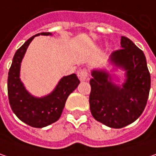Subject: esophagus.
I'll list each match as a JSON object with an SVG mask.
<instances>
[{
	"instance_id": "34e87169",
	"label": "esophagus",
	"mask_w": 156,
	"mask_h": 156,
	"mask_svg": "<svg viewBox=\"0 0 156 156\" xmlns=\"http://www.w3.org/2000/svg\"><path fill=\"white\" fill-rule=\"evenodd\" d=\"M89 76V71L86 69V68H83V69H81L78 73V78L81 81H85L88 79Z\"/></svg>"
}]
</instances>
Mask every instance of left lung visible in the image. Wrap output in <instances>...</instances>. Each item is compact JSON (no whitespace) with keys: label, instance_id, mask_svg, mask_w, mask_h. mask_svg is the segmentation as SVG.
Masks as SVG:
<instances>
[{"label":"left lung","instance_id":"8db88e82","mask_svg":"<svg viewBox=\"0 0 156 156\" xmlns=\"http://www.w3.org/2000/svg\"><path fill=\"white\" fill-rule=\"evenodd\" d=\"M121 49L112 52L110 59L127 71L122 87L109 79V74L92 71L89 98L90 112L97 121L120 129L135 122L146 107L150 90V73L143 51L129 39L122 36Z\"/></svg>","mask_w":156,"mask_h":156}]
</instances>
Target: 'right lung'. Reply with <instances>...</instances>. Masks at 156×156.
Returning <instances> with one entry per match:
<instances>
[{
	"instance_id": "add662e5",
	"label": "right lung",
	"mask_w": 156,
	"mask_h": 156,
	"mask_svg": "<svg viewBox=\"0 0 156 156\" xmlns=\"http://www.w3.org/2000/svg\"><path fill=\"white\" fill-rule=\"evenodd\" d=\"M49 35L50 33H41ZM31 37L14 54L8 77V94L9 105L20 120L34 128H43L55 122L60 117L68 96L78 87L80 81L76 74L64 77L51 94L42 98H36L26 90L20 79V62L31 41Z\"/></svg>"
}]
</instances>
